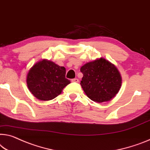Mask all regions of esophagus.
Instances as JSON below:
<instances>
[{"label":"esophagus","mask_w":150,"mask_h":150,"mask_svg":"<svg viewBox=\"0 0 150 150\" xmlns=\"http://www.w3.org/2000/svg\"><path fill=\"white\" fill-rule=\"evenodd\" d=\"M72 82H79V80H78V78H74V79L72 80Z\"/></svg>","instance_id":"34e87169"}]
</instances>
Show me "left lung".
<instances>
[{"label":"left lung","mask_w":150,"mask_h":150,"mask_svg":"<svg viewBox=\"0 0 150 150\" xmlns=\"http://www.w3.org/2000/svg\"><path fill=\"white\" fill-rule=\"evenodd\" d=\"M80 85L87 96L96 103L109 101L119 93L122 84L121 74L113 64L103 57L85 64Z\"/></svg>","instance_id":"left-lung-1"}]
</instances>
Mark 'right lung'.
Instances as JSON below:
<instances>
[{
    "instance_id": "add662e5",
    "label": "right lung",
    "mask_w": 150,
    "mask_h": 150,
    "mask_svg": "<svg viewBox=\"0 0 150 150\" xmlns=\"http://www.w3.org/2000/svg\"><path fill=\"white\" fill-rule=\"evenodd\" d=\"M27 87L31 94L40 100L54 99L70 83L66 78V68L48 59L35 63L27 74Z\"/></svg>"
}]
</instances>
